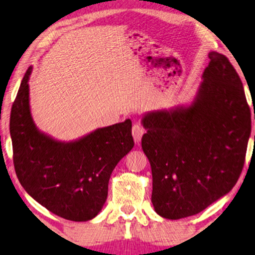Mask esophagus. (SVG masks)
<instances>
[{
  "mask_svg": "<svg viewBox=\"0 0 255 255\" xmlns=\"http://www.w3.org/2000/svg\"><path fill=\"white\" fill-rule=\"evenodd\" d=\"M144 132H145V130H144V128L141 127L140 124H138V123L133 124V126H132V136H133V140H135V143H137V144L140 143L141 137H143Z\"/></svg>",
  "mask_w": 255,
  "mask_h": 255,
  "instance_id": "obj_1",
  "label": "esophagus"
}]
</instances>
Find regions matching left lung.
Returning <instances> with one entry per match:
<instances>
[{
    "label": "left lung",
    "mask_w": 255,
    "mask_h": 255,
    "mask_svg": "<svg viewBox=\"0 0 255 255\" xmlns=\"http://www.w3.org/2000/svg\"><path fill=\"white\" fill-rule=\"evenodd\" d=\"M192 101L148 111L141 148L153 176L152 204L161 217L200 213L227 195L243 169L251 111L226 56L210 51ZM255 119V114H254Z\"/></svg>",
    "instance_id": "1"
}]
</instances>
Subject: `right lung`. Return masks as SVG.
<instances>
[{
    "instance_id": "obj_1",
    "label": "right lung",
    "mask_w": 255,
    "mask_h": 255,
    "mask_svg": "<svg viewBox=\"0 0 255 255\" xmlns=\"http://www.w3.org/2000/svg\"><path fill=\"white\" fill-rule=\"evenodd\" d=\"M30 66L11 110L13 163L23 189L59 217L86 222L100 213L112 171L133 147L131 120L62 141L36 126L30 110Z\"/></svg>"
}]
</instances>
